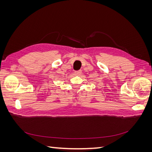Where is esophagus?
I'll return each mask as SVG.
<instances>
[{"label": "esophagus", "instance_id": "esophagus-1", "mask_svg": "<svg viewBox=\"0 0 152 152\" xmlns=\"http://www.w3.org/2000/svg\"><path fill=\"white\" fill-rule=\"evenodd\" d=\"M75 73L76 75H80V74H81V73H82V70H78V71H75Z\"/></svg>", "mask_w": 152, "mask_h": 152}]
</instances>
